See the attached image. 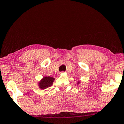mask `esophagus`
<instances>
[{"label": "esophagus", "mask_w": 124, "mask_h": 124, "mask_svg": "<svg viewBox=\"0 0 124 124\" xmlns=\"http://www.w3.org/2000/svg\"><path fill=\"white\" fill-rule=\"evenodd\" d=\"M65 72H64V71H62V72H61L60 73H64Z\"/></svg>", "instance_id": "1"}]
</instances>
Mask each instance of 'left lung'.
<instances>
[{
	"mask_svg": "<svg viewBox=\"0 0 124 124\" xmlns=\"http://www.w3.org/2000/svg\"><path fill=\"white\" fill-rule=\"evenodd\" d=\"M80 82H81V81H79L78 82H77V84H79L80 83Z\"/></svg>",
	"mask_w": 124,
	"mask_h": 124,
	"instance_id": "8db88e82",
	"label": "left lung"
}]
</instances>
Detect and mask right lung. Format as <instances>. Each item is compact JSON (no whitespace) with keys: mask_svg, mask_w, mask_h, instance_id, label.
<instances>
[{"mask_svg":"<svg viewBox=\"0 0 124 124\" xmlns=\"http://www.w3.org/2000/svg\"><path fill=\"white\" fill-rule=\"evenodd\" d=\"M54 78L50 76H45L38 83V86L41 89H46L52 85Z\"/></svg>","mask_w":124,"mask_h":124,"instance_id":"obj_1","label":"right lung"}]
</instances>
